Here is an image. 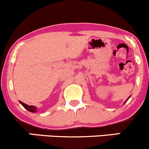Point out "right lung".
Wrapping results in <instances>:
<instances>
[{
    "mask_svg": "<svg viewBox=\"0 0 149 149\" xmlns=\"http://www.w3.org/2000/svg\"><path fill=\"white\" fill-rule=\"evenodd\" d=\"M20 103H21L22 106H23V107L25 108V109H27V110L29 111H31V112H36V108L35 106H29V105L26 104V103L22 102V101H20Z\"/></svg>",
    "mask_w": 149,
    "mask_h": 149,
    "instance_id": "right-lung-1",
    "label": "right lung"
}]
</instances>
